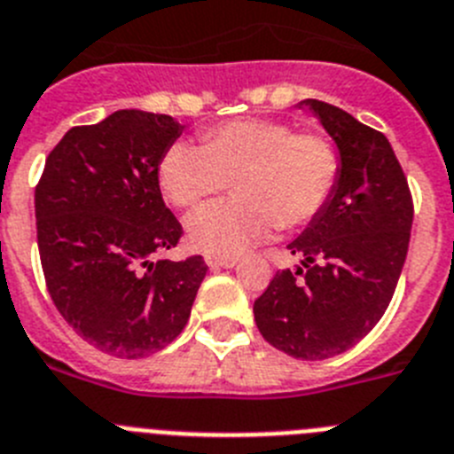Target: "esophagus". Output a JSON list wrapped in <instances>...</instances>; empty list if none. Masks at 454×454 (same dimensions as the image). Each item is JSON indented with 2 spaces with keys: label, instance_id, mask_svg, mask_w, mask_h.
Listing matches in <instances>:
<instances>
[{
  "label": "esophagus",
  "instance_id": "34e87169",
  "mask_svg": "<svg viewBox=\"0 0 454 454\" xmlns=\"http://www.w3.org/2000/svg\"><path fill=\"white\" fill-rule=\"evenodd\" d=\"M235 265H238V258H212V255H207L210 270H231Z\"/></svg>",
  "mask_w": 454,
  "mask_h": 454
}]
</instances>
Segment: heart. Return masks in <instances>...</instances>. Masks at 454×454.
<instances>
[{
	"label": "heart",
	"mask_w": 454,
	"mask_h": 454,
	"mask_svg": "<svg viewBox=\"0 0 454 454\" xmlns=\"http://www.w3.org/2000/svg\"><path fill=\"white\" fill-rule=\"evenodd\" d=\"M340 155L329 137L297 132L271 118H238L203 134V145L171 144L157 164L161 194L196 210L228 187L238 199L187 222L194 249L231 258L281 231L306 226L329 205L340 180Z\"/></svg>",
	"instance_id": "1"
}]
</instances>
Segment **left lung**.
Masks as SVG:
<instances>
[{
  "label": "left lung",
  "mask_w": 454,
  "mask_h": 454,
  "mask_svg": "<svg viewBox=\"0 0 454 454\" xmlns=\"http://www.w3.org/2000/svg\"><path fill=\"white\" fill-rule=\"evenodd\" d=\"M303 102L338 144L340 180L329 205L287 244L301 267L276 271L254 315L276 349L322 361L368 336L388 309L407 260L413 199L380 129L322 100Z\"/></svg>",
  "instance_id": "8db88e82"
}]
</instances>
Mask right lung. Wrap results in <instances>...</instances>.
<instances>
[{"label":"right lung","instance_id":"add662e5","mask_svg":"<svg viewBox=\"0 0 454 454\" xmlns=\"http://www.w3.org/2000/svg\"><path fill=\"white\" fill-rule=\"evenodd\" d=\"M180 129L176 118L139 109L77 125L36 184L47 293L77 336L112 356L141 358L176 340L207 271L203 255L153 260L183 238L157 183Z\"/></svg>","mask_w":454,"mask_h":454}]
</instances>
